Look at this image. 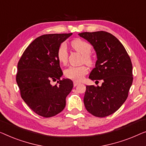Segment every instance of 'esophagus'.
Here are the masks:
<instances>
[{"mask_svg":"<svg viewBox=\"0 0 146 146\" xmlns=\"http://www.w3.org/2000/svg\"><path fill=\"white\" fill-rule=\"evenodd\" d=\"M79 82L73 81V86H74V87H75V86H77V85H79Z\"/></svg>","mask_w":146,"mask_h":146,"instance_id":"esophagus-1","label":"esophagus"}]
</instances>
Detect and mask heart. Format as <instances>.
<instances>
[{
    "label": "heart",
    "mask_w": 146,
    "mask_h": 146,
    "mask_svg": "<svg viewBox=\"0 0 146 146\" xmlns=\"http://www.w3.org/2000/svg\"><path fill=\"white\" fill-rule=\"evenodd\" d=\"M71 45L72 48L77 52L83 55V61L88 65H92L94 63V57L91 55L92 46L90 43L81 40L80 38H75L71 41ZM56 56L58 61L62 64H65L68 59L67 45L65 43H61L57 50ZM88 73V68L85 65L79 67H69L64 71V75L69 79L74 81H80L83 79L84 76Z\"/></svg>",
    "instance_id": "b5f03b06"
}]
</instances>
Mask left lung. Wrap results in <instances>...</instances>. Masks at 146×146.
<instances>
[{
  "mask_svg": "<svg viewBox=\"0 0 146 146\" xmlns=\"http://www.w3.org/2000/svg\"><path fill=\"white\" fill-rule=\"evenodd\" d=\"M79 35L93 45L97 55L89 79L103 82L100 87H86L85 106L94 116H108L118 110L128 96L133 81L130 57L122 43L110 33L98 31Z\"/></svg>",
  "mask_w": 146,
  "mask_h": 146,
  "instance_id": "1",
  "label": "left lung"
}]
</instances>
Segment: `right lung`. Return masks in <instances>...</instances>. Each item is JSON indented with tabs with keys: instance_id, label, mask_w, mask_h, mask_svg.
Masks as SVG:
<instances>
[{
	"instance_id": "1",
	"label": "right lung",
	"mask_w": 146,
	"mask_h": 146,
	"mask_svg": "<svg viewBox=\"0 0 146 146\" xmlns=\"http://www.w3.org/2000/svg\"><path fill=\"white\" fill-rule=\"evenodd\" d=\"M72 35H42L27 47L18 63L16 82L24 101L35 113L45 118L64 109L66 97L73 87L69 79H60L63 72L56 56L59 45ZM59 80L55 86L51 80Z\"/></svg>"
}]
</instances>
